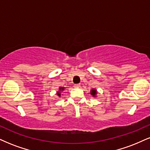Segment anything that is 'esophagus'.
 <instances>
[{
  "instance_id": "obj_1",
  "label": "esophagus",
  "mask_w": 150,
  "mask_h": 150,
  "mask_svg": "<svg viewBox=\"0 0 150 150\" xmlns=\"http://www.w3.org/2000/svg\"><path fill=\"white\" fill-rule=\"evenodd\" d=\"M74 86V88H79L81 87V85L80 84H75Z\"/></svg>"
}]
</instances>
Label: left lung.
I'll return each instance as SVG.
<instances>
[{
  "label": "left lung",
  "instance_id": "8db88e82",
  "mask_svg": "<svg viewBox=\"0 0 150 150\" xmlns=\"http://www.w3.org/2000/svg\"><path fill=\"white\" fill-rule=\"evenodd\" d=\"M90 95H91L93 97H97V90L95 89V88H92V89H91V90H90Z\"/></svg>",
  "mask_w": 150,
  "mask_h": 150
}]
</instances>
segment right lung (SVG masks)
Returning <instances> with one entry per match:
<instances>
[{"label":"right lung","mask_w":150,"mask_h":150,"mask_svg":"<svg viewBox=\"0 0 150 150\" xmlns=\"http://www.w3.org/2000/svg\"><path fill=\"white\" fill-rule=\"evenodd\" d=\"M64 89H65V88H64V87H60V88H59L58 91H57V92H56V95H58V97H61V92L64 91Z\"/></svg>","instance_id":"1"}]
</instances>
